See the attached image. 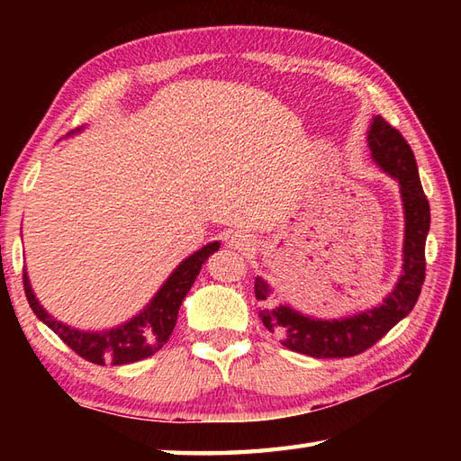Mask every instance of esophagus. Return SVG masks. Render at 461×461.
I'll use <instances>...</instances> for the list:
<instances>
[{"instance_id": "34e87169", "label": "esophagus", "mask_w": 461, "mask_h": 461, "mask_svg": "<svg viewBox=\"0 0 461 461\" xmlns=\"http://www.w3.org/2000/svg\"><path fill=\"white\" fill-rule=\"evenodd\" d=\"M251 243H253V240H251V236H248L246 231H233L228 238V246L236 251H248L251 248Z\"/></svg>"}]
</instances>
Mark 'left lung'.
<instances>
[{"label": "left lung", "instance_id": "1", "mask_svg": "<svg viewBox=\"0 0 461 461\" xmlns=\"http://www.w3.org/2000/svg\"><path fill=\"white\" fill-rule=\"evenodd\" d=\"M370 158L400 185L404 208L402 276L394 289L378 303L342 319H317L303 315L287 303L273 305V287L256 277V297L261 301L259 317L281 345L312 358H345L370 348L386 332L410 315L426 277V238L429 231V203L420 184L414 152L404 136L382 116H372L366 132Z\"/></svg>", "mask_w": 461, "mask_h": 461}]
</instances>
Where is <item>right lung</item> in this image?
I'll return each instance as SVG.
<instances>
[{
    "instance_id": "add662e5",
    "label": "right lung",
    "mask_w": 461,
    "mask_h": 461,
    "mask_svg": "<svg viewBox=\"0 0 461 461\" xmlns=\"http://www.w3.org/2000/svg\"><path fill=\"white\" fill-rule=\"evenodd\" d=\"M81 131L83 129L77 132ZM218 249L220 241H212L182 259L180 266L170 273L168 279L162 283V287L154 293V297L146 303L142 311L136 312L132 319L124 321L122 325L104 330L75 329L55 319L51 312H47L35 297L27 269H23V287L37 319L45 322L77 355L103 366L131 365V362L152 357L154 352H158L166 345V340L170 339L176 327V321H178V311L184 297L188 295L195 277L200 276L203 263Z\"/></svg>"
}]
</instances>
